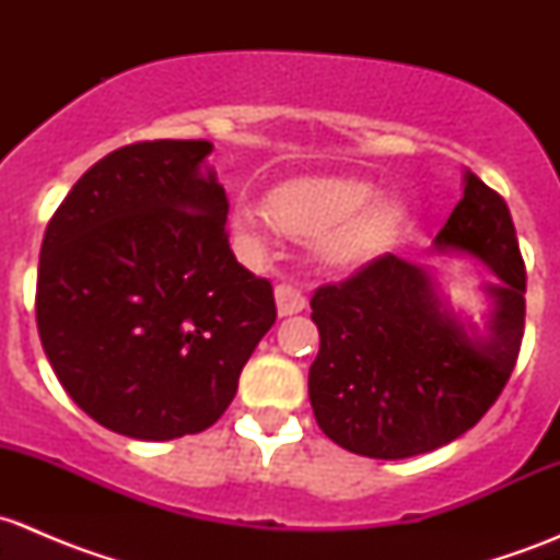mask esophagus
Returning <instances> with one entry per match:
<instances>
[{"instance_id": "esophagus-1", "label": "esophagus", "mask_w": 560, "mask_h": 560, "mask_svg": "<svg viewBox=\"0 0 560 560\" xmlns=\"http://www.w3.org/2000/svg\"><path fill=\"white\" fill-rule=\"evenodd\" d=\"M276 312L279 316H292L301 314L306 308V295L301 290H295L292 284H279L276 287Z\"/></svg>"}]
</instances>
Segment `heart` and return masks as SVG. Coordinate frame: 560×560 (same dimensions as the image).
I'll return each mask as SVG.
<instances>
[{"label":"heart","mask_w":560,"mask_h":560,"mask_svg":"<svg viewBox=\"0 0 560 560\" xmlns=\"http://www.w3.org/2000/svg\"><path fill=\"white\" fill-rule=\"evenodd\" d=\"M374 195V184L358 175H303L270 189L268 208L235 202L233 233L246 248L262 252L279 230L295 241H314L327 268H358L380 257L404 222L398 200Z\"/></svg>","instance_id":"b5f03b06"}]
</instances>
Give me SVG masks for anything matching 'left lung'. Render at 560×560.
I'll use <instances>...</instances> for the list:
<instances>
[{
	"label": "left lung",
	"mask_w": 560,
	"mask_h": 560,
	"mask_svg": "<svg viewBox=\"0 0 560 560\" xmlns=\"http://www.w3.org/2000/svg\"><path fill=\"white\" fill-rule=\"evenodd\" d=\"M431 252L482 262V325L450 306L442 276L395 254L319 287L308 398L322 433L354 455L400 460L455 442L495 404L525 325V265L510 208L471 171Z\"/></svg>",
	"instance_id": "left-lung-1"
}]
</instances>
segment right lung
Wrapping results in <instances>:
<instances>
[{
    "label": "right lung",
    "instance_id": "1",
    "mask_svg": "<svg viewBox=\"0 0 560 560\" xmlns=\"http://www.w3.org/2000/svg\"><path fill=\"white\" fill-rule=\"evenodd\" d=\"M208 140H149L81 175L48 222L37 330L61 387L129 439L211 428L276 322L273 287L228 244Z\"/></svg>",
    "mask_w": 560,
    "mask_h": 560
}]
</instances>
